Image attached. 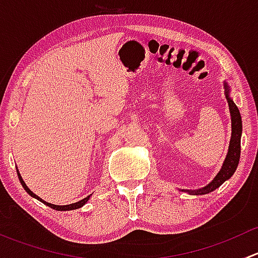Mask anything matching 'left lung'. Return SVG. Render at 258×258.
I'll use <instances>...</instances> for the list:
<instances>
[{"mask_svg":"<svg viewBox=\"0 0 258 258\" xmlns=\"http://www.w3.org/2000/svg\"><path fill=\"white\" fill-rule=\"evenodd\" d=\"M223 87H225V93L226 97H227L228 107H230V114H231V128H232V134H231V140H230V146H228V152L226 155L225 161L222 163V167L218 171L217 175L215 176V178L210 182L209 184H206L205 187L197 189H181V191L187 192L189 195H194V196H199V195H206L210 192L215 191L216 188L221 186L225 181H227L228 178H231V176L235 173L236 168L238 166V161H240V155H241V135H242V119H241V113L238 111L237 106L235 105L233 100L230 96V86L227 82H223Z\"/></svg>","mask_w":258,"mask_h":258,"instance_id":"1","label":"left lung"}]
</instances>
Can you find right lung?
I'll return each mask as SVG.
<instances>
[{
    "label": "right lung",
    "instance_id": "right-lung-1",
    "mask_svg": "<svg viewBox=\"0 0 258 258\" xmlns=\"http://www.w3.org/2000/svg\"><path fill=\"white\" fill-rule=\"evenodd\" d=\"M17 175H18V179H20L21 184H22V187H23V188H25V191L27 192V194L30 195L31 197H33V199L38 200V201H41V202H42V204H45L46 206L51 207V209H53V210H56V211H71V210H77V209H80V207H82L83 205H85L86 202H87L88 200H90V197H91V195H90V196L85 197V199H83V200H81V201H79V202H75V204H71V205H63V206H59V205L48 204V202L43 201V200L41 199V197H38L37 195H35V194H33L32 191H31L30 188H28V187H27V184L25 183V181H23L22 177H21L20 172H18V168H17Z\"/></svg>",
    "mask_w": 258,
    "mask_h": 258
}]
</instances>
